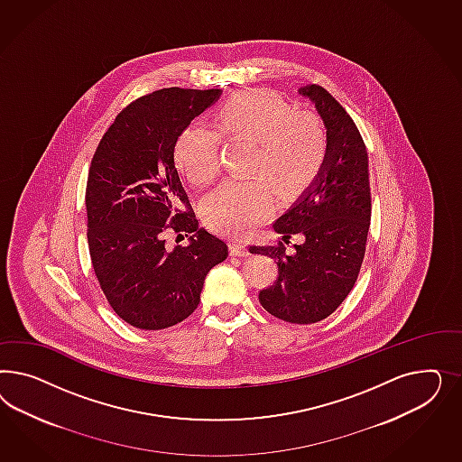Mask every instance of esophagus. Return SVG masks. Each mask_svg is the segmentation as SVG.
I'll return each instance as SVG.
<instances>
[{"instance_id": "34e87169", "label": "esophagus", "mask_w": 462, "mask_h": 462, "mask_svg": "<svg viewBox=\"0 0 462 462\" xmlns=\"http://www.w3.org/2000/svg\"><path fill=\"white\" fill-rule=\"evenodd\" d=\"M232 255H236V257H245V255H249V251H247L244 240H240V238L232 240Z\"/></svg>"}]
</instances>
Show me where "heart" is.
Masks as SVG:
<instances>
[{"label": "heart", "mask_w": 462, "mask_h": 462, "mask_svg": "<svg viewBox=\"0 0 462 462\" xmlns=\"http://www.w3.org/2000/svg\"><path fill=\"white\" fill-rule=\"evenodd\" d=\"M220 135L254 140L247 169L255 176L226 180L205 201L207 220L230 234H242L266 213L273 189L281 198L301 191L327 155L317 113L293 110L273 91L251 89L225 101L215 126L193 122L180 134L176 162L195 188H207L220 172Z\"/></svg>", "instance_id": "obj_1"}]
</instances>
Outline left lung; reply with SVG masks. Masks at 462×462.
Segmentation results:
<instances>
[{
  "mask_svg": "<svg viewBox=\"0 0 462 462\" xmlns=\"http://www.w3.org/2000/svg\"><path fill=\"white\" fill-rule=\"evenodd\" d=\"M327 128L322 168L293 205L273 224L278 245H251L274 259L278 280L259 293L266 311L284 322L317 323L347 298L363 264L371 222L369 164L363 137L347 112L322 86L298 89ZM300 238L285 251L292 236Z\"/></svg>",
  "mask_w": 462,
  "mask_h": 462,
  "instance_id": "8db88e82",
  "label": "left lung"
}]
</instances>
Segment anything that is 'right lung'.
<instances>
[{
    "label": "right lung",
    "instance_id": "1",
    "mask_svg": "<svg viewBox=\"0 0 462 462\" xmlns=\"http://www.w3.org/2000/svg\"><path fill=\"white\" fill-rule=\"evenodd\" d=\"M222 89L166 88L130 103L93 155L86 186L88 245L115 313L142 330L182 322L199 303L210 269L224 263V238L199 226L174 164L178 137ZM191 233L169 250L163 232Z\"/></svg>",
    "mask_w": 462,
    "mask_h": 462
}]
</instances>
